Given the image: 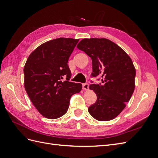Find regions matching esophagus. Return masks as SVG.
<instances>
[{
  "mask_svg": "<svg viewBox=\"0 0 158 158\" xmlns=\"http://www.w3.org/2000/svg\"><path fill=\"white\" fill-rule=\"evenodd\" d=\"M82 88L84 90H88L89 89V84L88 83H85L82 84Z\"/></svg>",
  "mask_w": 158,
  "mask_h": 158,
  "instance_id": "obj_1",
  "label": "esophagus"
}]
</instances>
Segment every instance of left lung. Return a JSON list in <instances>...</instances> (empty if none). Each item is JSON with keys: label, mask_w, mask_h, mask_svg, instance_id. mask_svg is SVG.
Wrapping results in <instances>:
<instances>
[{"label": "left lung", "mask_w": 158, "mask_h": 158, "mask_svg": "<svg viewBox=\"0 0 158 158\" xmlns=\"http://www.w3.org/2000/svg\"><path fill=\"white\" fill-rule=\"evenodd\" d=\"M77 48L92 59V77H102V83L89 87L97 95V100L88 111L98 121L112 120L125 109L135 90L136 70L132 61L120 47L106 38L84 39Z\"/></svg>", "instance_id": "left-lung-1"}]
</instances>
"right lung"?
Returning a JSON list of instances; mask_svg holds the SVG:
<instances>
[{
    "label": "right lung",
    "instance_id": "obj_1",
    "mask_svg": "<svg viewBox=\"0 0 158 158\" xmlns=\"http://www.w3.org/2000/svg\"><path fill=\"white\" fill-rule=\"evenodd\" d=\"M79 40L60 37L47 41L30 55L23 68L24 87L31 102L43 116L59 118L67 112L73 95L82 85L69 82V57ZM66 77L63 82L61 79Z\"/></svg>",
    "mask_w": 158,
    "mask_h": 158
}]
</instances>
